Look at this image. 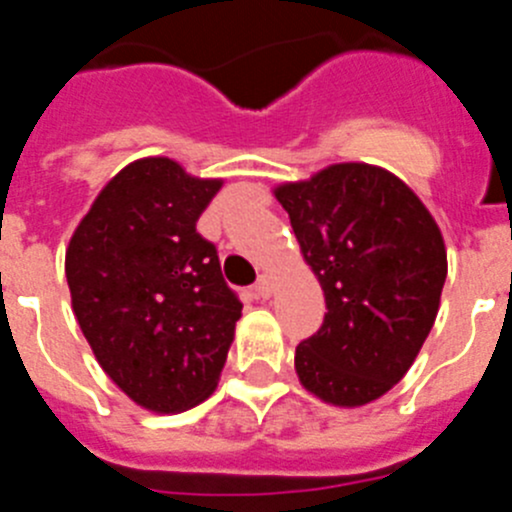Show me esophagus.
I'll return each instance as SVG.
<instances>
[{"instance_id":"1","label":"esophagus","mask_w":512,"mask_h":512,"mask_svg":"<svg viewBox=\"0 0 512 512\" xmlns=\"http://www.w3.org/2000/svg\"><path fill=\"white\" fill-rule=\"evenodd\" d=\"M256 295L264 297V300H269L274 295V282H271L269 274H261L259 277V282H256Z\"/></svg>"}]
</instances>
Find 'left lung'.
Masks as SVG:
<instances>
[{"mask_svg": "<svg viewBox=\"0 0 512 512\" xmlns=\"http://www.w3.org/2000/svg\"><path fill=\"white\" fill-rule=\"evenodd\" d=\"M325 295L323 325L295 351L302 387L338 408L390 392L436 323L446 246L392 171L333 164L274 189Z\"/></svg>", "mask_w": 512, "mask_h": 512, "instance_id": "8db88e82", "label": "left lung"}]
</instances>
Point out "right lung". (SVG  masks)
Segmentation results:
<instances>
[{
  "instance_id": "right-lung-1",
  "label": "right lung",
  "mask_w": 512,
  "mask_h": 512,
  "mask_svg": "<svg viewBox=\"0 0 512 512\" xmlns=\"http://www.w3.org/2000/svg\"><path fill=\"white\" fill-rule=\"evenodd\" d=\"M223 179L148 156L104 184L66 248L71 307L104 374L140 408L182 413L215 392L241 318L197 220Z\"/></svg>"
}]
</instances>
